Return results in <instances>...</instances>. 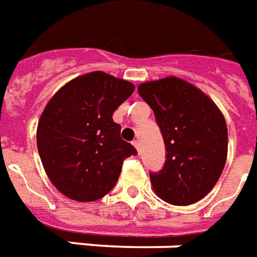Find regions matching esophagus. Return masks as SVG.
<instances>
[{"label":"esophagus","instance_id":"obj_1","mask_svg":"<svg viewBox=\"0 0 257 257\" xmlns=\"http://www.w3.org/2000/svg\"><path fill=\"white\" fill-rule=\"evenodd\" d=\"M132 144H134V147L138 150V153L140 154V143H139V140H134V142H132Z\"/></svg>","mask_w":257,"mask_h":257}]
</instances>
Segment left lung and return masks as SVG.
<instances>
[{
	"label": "left lung",
	"mask_w": 257,
	"mask_h": 257,
	"mask_svg": "<svg viewBox=\"0 0 257 257\" xmlns=\"http://www.w3.org/2000/svg\"><path fill=\"white\" fill-rule=\"evenodd\" d=\"M155 114L166 146V162L151 173L158 197L189 206L215 187L227 158V125L219 107L196 85L176 76L139 84Z\"/></svg>",
	"instance_id": "left-lung-1"
}]
</instances>
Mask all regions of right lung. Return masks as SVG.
Listing matches in <instances>:
<instances>
[{
	"instance_id": "add662e5",
	"label": "right lung",
	"mask_w": 257,
	"mask_h": 257,
	"mask_svg": "<svg viewBox=\"0 0 257 257\" xmlns=\"http://www.w3.org/2000/svg\"><path fill=\"white\" fill-rule=\"evenodd\" d=\"M134 91L131 81L95 70L68 81L47 102L38 122V151L64 196L85 203L113 189L123 159L136 154L119 138L113 113Z\"/></svg>"
}]
</instances>
